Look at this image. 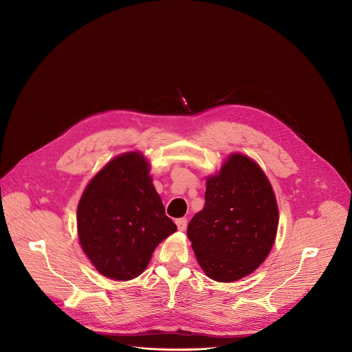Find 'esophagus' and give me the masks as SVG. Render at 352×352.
Instances as JSON below:
<instances>
[{
  "instance_id": "esophagus-1",
  "label": "esophagus",
  "mask_w": 352,
  "mask_h": 352,
  "mask_svg": "<svg viewBox=\"0 0 352 352\" xmlns=\"http://www.w3.org/2000/svg\"><path fill=\"white\" fill-rule=\"evenodd\" d=\"M175 224H177V227H178V230L179 231H185L186 230V224H188V220L186 219H177V221H175Z\"/></svg>"
}]
</instances>
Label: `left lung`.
Wrapping results in <instances>:
<instances>
[{"mask_svg":"<svg viewBox=\"0 0 352 352\" xmlns=\"http://www.w3.org/2000/svg\"><path fill=\"white\" fill-rule=\"evenodd\" d=\"M205 208L188 224L199 266L220 283L254 273L269 256L278 228V206L262 167L231 153L206 177Z\"/></svg>","mask_w":352,"mask_h":352,"instance_id":"left-lung-1","label":"left lung"}]
</instances>
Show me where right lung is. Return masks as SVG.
I'll use <instances>...</instances> for the list:
<instances>
[{
    "instance_id": "add662e5",
    "label": "right lung",
    "mask_w": 352,
    "mask_h": 352,
    "mask_svg": "<svg viewBox=\"0 0 352 352\" xmlns=\"http://www.w3.org/2000/svg\"><path fill=\"white\" fill-rule=\"evenodd\" d=\"M142 152L111 159L86 185L76 212L78 238L93 267L128 281L147 267L155 249L177 231Z\"/></svg>"
}]
</instances>
